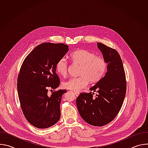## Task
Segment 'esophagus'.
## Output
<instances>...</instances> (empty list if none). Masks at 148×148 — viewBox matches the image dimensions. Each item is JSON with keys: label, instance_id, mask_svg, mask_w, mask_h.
Returning a JSON list of instances; mask_svg holds the SVG:
<instances>
[{"label": "esophagus", "instance_id": "1", "mask_svg": "<svg viewBox=\"0 0 148 148\" xmlns=\"http://www.w3.org/2000/svg\"><path fill=\"white\" fill-rule=\"evenodd\" d=\"M75 95L77 97H78V96H79V93L78 92H75Z\"/></svg>", "mask_w": 148, "mask_h": 148}]
</instances>
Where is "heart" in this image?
I'll return each mask as SVG.
<instances>
[{
    "instance_id": "obj_1",
    "label": "heart",
    "mask_w": 148,
    "mask_h": 148,
    "mask_svg": "<svg viewBox=\"0 0 148 148\" xmlns=\"http://www.w3.org/2000/svg\"><path fill=\"white\" fill-rule=\"evenodd\" d=\"M73 64L81 65L78 77H73L63 82L64 88L79 91L85 88L89 82L94 84L99 82L106 74L108 64L105 58L98 56L95 53L86 50H78L70 55ZM69 63L67 60L62 57L59 59L56 65V72L62 77L67 75Z\"/></svg>"
}]
</instances>
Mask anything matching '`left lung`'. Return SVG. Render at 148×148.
<instances>
[{
    "label": "left lung",
    "instance_id": "obj_1",
    "mask_svg": "<svg viewBox=\"0 0 148 148\" xmlns=\"http://www.w3.org/2000/svg\"><path fill=\"white\" fill-rule=\"evenodd\" d=\"M103 57L108 64L105 76L90 90L94 93H81L76 103L81 118L88 123L102 126L111 122L119 113L126 91V81L123 63L116 50L97 43Z\"/></svg>",
    "mask_w": 148,
    "mask_h": 148
}]
</instances>
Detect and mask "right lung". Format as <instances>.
<instances>
[{
	"instance_id": "add662e5",
	"label": "right lung",
	"mask_w": 148,
	"mask_h": 148,
	"mask_svg": "<svg viewBox=\"0 0 148 148\" xmlns=\"http://www.w3.org/2000/svg\"><path fill=\"white\" fill-rule=\"evenodd\" d=\"M68 51L69 46L63 43L40 44L27 55L20 67L17 88L21 108L36 128H49L60 119L61 97L67 90L54 91L51 95L47 93L49 89L54 90L60 85L56 65Z\"/></svg>"
}]
</instances>
